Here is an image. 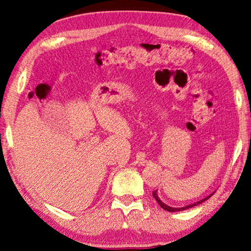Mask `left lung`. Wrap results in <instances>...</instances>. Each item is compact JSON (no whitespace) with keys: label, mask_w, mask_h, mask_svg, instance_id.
<instances>
[{"label":"left lung","mask_w":251,"mask_h":251,"mask_svg":"<svg viewBox=\"0 0 251 251\" xmlns=\"http://www.w3.org/2000/svg\"><path fill=\"white\" fill-rule=\"evenodd\" d=\"M212 195V194H211ZM211 195H209V196H207L206 198H203V199H201V201H197V202H194V203H190V205H187V206H185V207H180V208H176V207H171V206H168V205H166V203H164L163 201H160L159 199V197H158V194H157V190H155V192H152V196H154V198L156 199V201L158 202V205L163 208V209H165V210H167V211H171V212H174V211H181V210H186V209H188V208H192V207H194V206H197V205H199V203H201V202H203L205 201H207L208 198H209Z\"/></svg>","instance_id":"1"}]
</instances>
